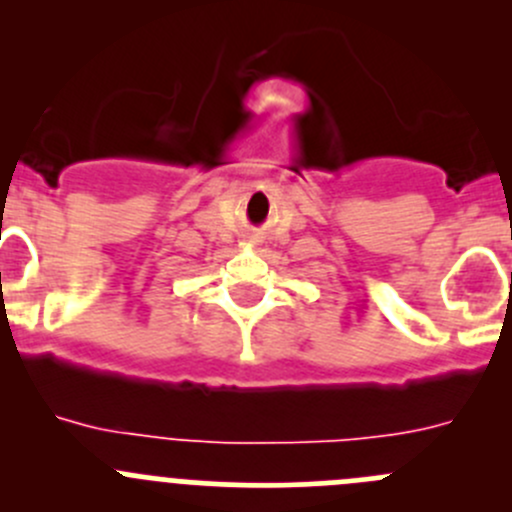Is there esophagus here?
I'll use <instances>...</instances> for the list:
<instances>
[{"mask_svg":"<svg viewBox=\"0 0 512 512\" xmlns=\"http://www.w3.org/2000/svg\"><path fill=\"white\" fill-rule=\"evenodd\" d=\"M247 242H252V245H257V242H260V240H257L255 235H250V237H247Z\"/></svg>","mask_w":512,"mask_h":512,"instance_id":"obj_1","label":"esophagus"}]
</instances>
